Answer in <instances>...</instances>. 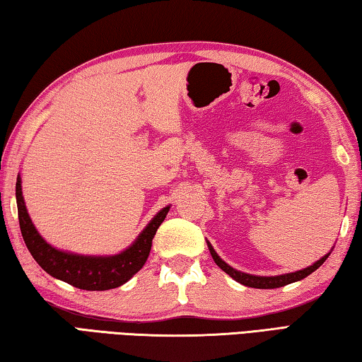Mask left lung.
Returning a JSON list of instances; mask_svg holds the SVG:
<instances>
[{"label": "left lung", "mask_w": 362, "mask_h": 362, "mask_svg": "<svg viewBox=\"0 0 362 362\" xmlns=\"http://www.w3.org/2000/svg\"><path fill=\"white\" fill-rule=\"evenodd\" d=\"M207 247L211 250V255L214 262L217 263V265L223 269L226 274H230V276L238 281V283H241L247 287H255V289H276V287H283L286 284H291V283H296V281H300L308 276L313 272H316L317 268H320L324 262L327 260V257L330 255L326 254L320 259L317 262H315L313 265L308 267V268H303V269H298V272H293V273H287V274H279V276H255V274H247V273H243V272H238L233 267H230L228 263H225L220 257L217 255L216 250L211 246V243L207 241Z\"/></svg>", "instance_id": "obj_1"}]
</instances>
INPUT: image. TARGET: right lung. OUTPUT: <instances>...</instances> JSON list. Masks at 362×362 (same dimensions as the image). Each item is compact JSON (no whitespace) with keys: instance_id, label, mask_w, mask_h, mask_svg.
<instances>
[{"instance_id":"1","label":"right lung","mask_w":362,"mask_h":362,"mask_svg":"<svg viewBox=\"0 0 362 362\" xmlns=\"http://www.w3.org/2000/svg\"><path fill=\"white\" fill-rule=\"evenodd\" d=\"M16 199L23 241L36 263L52 278L83 291H108L127 283L145 265L150 255L153 238H155L159 225L166 218L170 207L168 206L159 211L126 250L116 255L103 257L64 252L42 240L27 212L25 201L22 196L21 175L17 177L16 183Z\"/></svg>"}]
</instances>
